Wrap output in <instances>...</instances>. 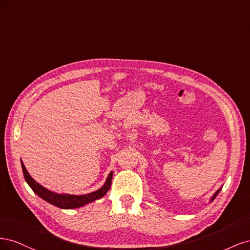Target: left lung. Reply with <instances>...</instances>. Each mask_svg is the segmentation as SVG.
I'll list each match as a JSON object with an SVG mask.
<instances>
[{"instance_id":"8db88e82","label":"left lung","mask_w":250,"mask_h":250,"mask_svg":"<svg viewBox=\"0 0 250 250\" xmlns=\"http://www.w3.org/2000/svg\"><path fill=\"white\" fill-rule=\"evenodd\" d=\"M220 191H221V188H219V190H218V191H217V192H216V193H215V194L213 195V197H211V198H210V200H209L210 202H211V201H213V200H214V199L216 198V196H217V195L219 194V192H220Z\"/></svg>"}]
</instances>
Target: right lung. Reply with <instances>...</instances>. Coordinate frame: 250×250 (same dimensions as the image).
<instances>
[{
	"instance_id": "1",
	"label": "right lung",
	"mask_w": 250,
	"mask_h": 250,
	"mask_svg": "<svg viewBox=\"0 0 250 250\" xmlns=\"http://www.w3.org/2000/svg\"><path fill=\"white\" fill-rule=\"evenodd\" d=\"M21 169L22 173H24V177L25 180L27 181V184L29 187L32 188L33 192L39 195L41 198L43 200H46L47 202L53 204L57 208H64V209H71V208H77L80 207L85 206V204H88L90 202H93L97 199L102 198L103 196L106 194L109 190L110 185H111V179H112V172L108 174V176L106 178V181H105L104 185L98 188L97 191L84 194V195H71V194H58L55 192H52L48 188L42 187L40 185L37 181H35L31 175L28 173L24 163L21 160Z\"/></svg>"
}]
</instances>
